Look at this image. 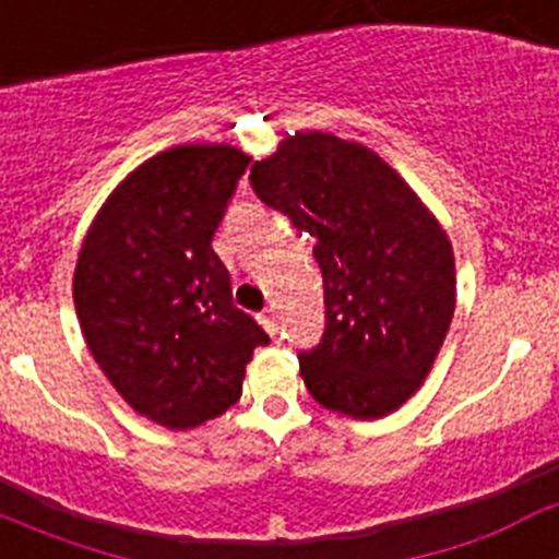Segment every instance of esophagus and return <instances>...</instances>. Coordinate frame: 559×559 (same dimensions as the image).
<instances>
[{"mask_svg": "<svg viewBox=\"0 0 559 559\" xmlns=\"http://www.w3.org/2000/svg\"><path fill=\"white\" fill-rule=\"evenodd\" d=\"M257 319H260V324H263V330L269 335H276V319H274V310H263V313L257 316Z\"/></svg>", "mask_w": 559, "mask_h": 559, "instance_id": "obj_1", "label": "esophagus"}]
</instances>
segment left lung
<instances>
[{
  "label": "left lung",
  "mask_w": 559,
  "mask_h": 559,
  "mask_svg": "<svg viewBox=\"0 0 559 559\" xmlns=\"http://www.w3.org/2000/svg\"><path fill=\"white\" fill-rule=\"evenodd\" d=\"M257 199L313 235L324 333L299 353L316 403L358 419L419 389L456 308L453 249L412 187L358 142L296 133L254 162Z\"/></svg>",
  "instance_id": "8db88e82"
}]
</instances>
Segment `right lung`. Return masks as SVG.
Returning <instances> with one entry per match:
<instances>
[{
    "instance_id": "add662e5",
    "label": "right lung",
    "mask_w": 559,
    "mask_h": 559,
    "mask_svg": "<svg viewBox=\"0 0 559 559\" xmlns=\"http://www.w3.org/2000/svg\"><path fill=\"white\" fill-rule=\"evenodd\" d=\"M249 162L229 145L153 156L111 192L78 257L88 349L133 412L176 431L235 406L251 353L269 344L212 251Z\"/></svg>"
}]
</instances>
